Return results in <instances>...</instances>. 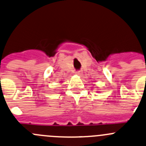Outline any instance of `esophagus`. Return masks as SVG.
I'll use <instances>...</instances> for the list:
<instances>
[{"instance_id":"obj_1","label":"esophagus","mask_w":146,"mask_h":146,"mask_svg":"<svg viewBox=\"0 0 146 146\" xmlns=\"http://www.w3.org/2000/svg\"><path fill=\"white\" fill-rule=\"evenodd\" d=\"M76 75H78V76H81L82 75H83V71L82 70H77V71L76 72Z\"/></svg>"}]
</instances>
